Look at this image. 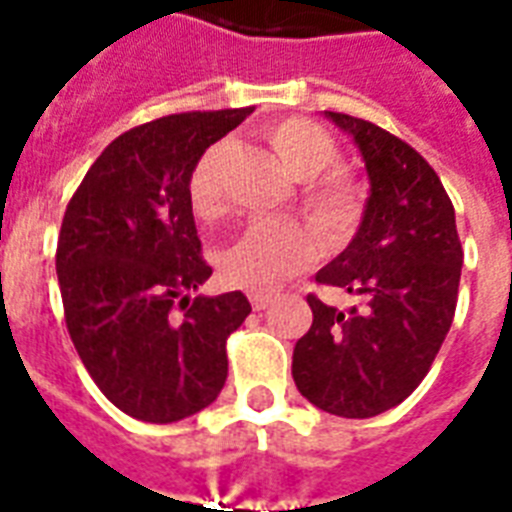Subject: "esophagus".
<instances>
[{
  "label": "esophagus",
  "mask_w": 512,
  "mask_h": 512,
  "mask_svg": "<svg viewBox=\"0 0 512 512\" xmlns=\"http://www.w3.org/2000/svg\"><path fill=\"white\" fill-rule=\"evenodd\" d=\"M272 305V294H251L253 310H267Z\"/></svg>",
  "instance_id": "1"
}]
</instances>
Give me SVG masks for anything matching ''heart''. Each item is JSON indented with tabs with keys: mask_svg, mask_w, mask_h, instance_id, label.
<instances>
[{
	"mask_svg": "<svg viewBox=\"0 0 512 512\" xmlns=\"http://www.w3.org/2000/svg\"><path fill=\"white\" fill-rule=\"evenodd\" d=\"M267 142L288 175L305 180L302 199L307 213L329 232H345L359 215L361 194L356 180L345 172H325L340 159L332 134L307 118H286L267 129ZM221 156L224 145L210 148L188 178V202L202 221H215L224 213V197L218 188ZM313 259L315 242L305 226L297 221H267L242 229L240 237L218 253V272L229 286L264 291L305 270Z\"/></svg>",
	"mask_w": 512,
	"mask_h": 512,
	"instance_id": "obj_1",
	"label": "heart"
}]
</instances>
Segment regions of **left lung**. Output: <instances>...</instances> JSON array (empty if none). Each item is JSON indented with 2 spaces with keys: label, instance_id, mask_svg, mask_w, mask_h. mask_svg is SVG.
I'll use <instances>...</instances> for the list:
<instances>
[{
  "label": "left lung",
  "instance_id": "8db88e82",
  "mask_svg": "<svg viewBox=\"0 0 512 512\" xmlns=\"http://www.w3.org/2000/svg\"><path fill=\"white\" fill-rule=\"evenodd\" d=\"M324 115L356 142L370 197L359 232L315 280L359 305L337 310L307 297L313 326L297 340L291 375L326 413L372 418L426 378L456 313L464 253L451 199L421 153L370 121Z\"/></svg>",
  "mask_w": 512,
  "mask_h": 512
}]
</instances>
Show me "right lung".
<instances>
[{"label": "right lung", "instance_id": "1", "mask_svg": "<svg viewBox=\"0 0 512 512\" xmlns=\"http://www.w3.org/2000/svg\"><path fill=\"white\" fill-rule=\"evenodd\" d=\"M251 113H180L134 126L69 199L56 248L69 337L99 391L137 421L194 416L226 383V337L251 302L242 291L193 297L213 270L199 256L188 178Z\"/></svg>", "mask_w": 512, "mask_h": 512}]
</instances>
